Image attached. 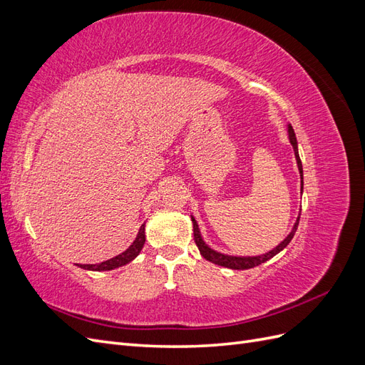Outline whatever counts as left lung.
<instances>
[{
  "label": "left lung",
  "mask_w": 365,
  "mask_h": 365,
  "mask_svg": "<svg viewBox=\"0 0 365 365\" xmlns=\"http://www.w3.org/2000/svg\"><path fill=\"white\" fill-rule=\"evenodd\" d=\"M288 137H289V143L294 148V153H295V160H297V165H298V172H300V178H302V193H303V165H302V160H300V155H298V145H297V138H295V132L292 129L291 125H288ZM192 222H193V236H195V244L197 247V250H200V252L202 254V257L208 262H212L215 264H219V267H225V268H230V269H250V268H254V267H259V264H262L263 262H267L269 259H272L275 254H279L282 250H284L286 247H288L289 242L292 240L295 231H297V227H298V222H300V213H298V217L295 220V224L291 230V233L286 236V239L283 242H280V244L272 248L271 251L262 254V256H228V254H222V252H217L215 251L213 248H210L202 236H201V231H200V227H197V222L195 220V217L192 216Z\"/></svg>",
  "instance_id": "left-lung-1"
}]
</instances>
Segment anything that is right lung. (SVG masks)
Listing matches in <instances>:
<instances>
[{
  "instance_id": "obj_1",
  "label": "right lung",
  "mask_w": 365,
  "mask_h": 365,
  "mask_svg": "<svg viewBox=\"0 0 365 365\" xmlns=\"http://www.w3.org/2000/svg\"><path fill=\"white\" fill-rule=\"evenodd\" d=\"M145 242H146V235H145V224H143L138 230V235H137L135 240L132 242V245L126 251H123L121 254H118V256L109 259V260H105L102 263L77 264V267H81V268L88 269V271H111V269H115L118 267H123V264L132 262L138 256L143 245H145Z\"/></svg>"
}]
</instances>
